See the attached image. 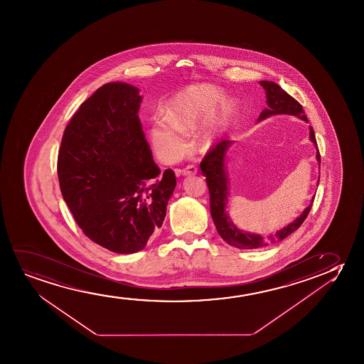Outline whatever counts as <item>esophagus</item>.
I'll return each mask as SVG.
<instances>
[{"mask_svg":"<svg viewBox=\"0 0 364 364\" xmlns=\"http://www.w3.org/2000/svg\"><path fill=\"white\" fill-rule=\"evenodd\" d=\"M198 173V168L194 166V165H188L186 168H184L183 170H180V174L183 175V176H188V175H195Z\"/></svg>","mask_w":364,"mask_h":364,"instance_id":"1","label":"esophagus"}]
</instances>
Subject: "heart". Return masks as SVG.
I'll return each mask as SVG.
<instances>
[{"mask_svg": "<svg viewBox=\"0 0 364 364\" xmlns=\"http://www.w3.org/2000/svg\"><path fill=\"white\" fill-rule=\"evenodd\" d=\"M223 100L224 93L211 85H191L175 95L165 107L166 118H158L150 125V140L158 158L165 163L176 159L184 150L180 133L195 129ZM231 117L232 105L229 103H224L219 110H215L200 129L199 144L203 148L214 144L220 133L229 124Z\"/></svg>", "mask_w": 364, "mask_h": 364, "instance_id": "1", "label": "heart"}]
</instances>
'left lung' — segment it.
Listing matches in <instances>:
<instances>
[{"mask_svg": "<svg viewBox=\"0 0 364 364\" xmlns=\"http://www.w3.org/2000/svg\"><path fill=\"white\" fill-rule=\"evenodd\" d=\"M259 85H262L264 90H266V98H267L266 103L269 107L261 112L259 120L266 119L271 115L289 114L296 115V117H299V119L307 122V117L304 114L302 105L292 98L287 92H284L279 85H276L274 82H269V80H261ZM309 139L317 148L316 135H314L312 127H309ZM231 144H232L231 140L219 141L209 150V153L205 155L204 159L200 163V169L206 178V183L209 188L210 211H211V216L214 220L218 232L228 244L237 247V249H259L262 246H267L269 244H274V242L286 239L289 235L299 229L306 220L309 210L314 204V198L312 199V203L304 210V213L299 215L297 219L287 226H284V229L276 231L274 235H269V237L239 229L232 223V220L226 210L228 196H229V180H228V174H226L225 161H226V153ZM316 158L321 164L318 148H317Z\"/></svg>", "mask_w": 364, "mask_h": 364, "instance_id": "8db88e82", "label": "left lung"}]
</instances>
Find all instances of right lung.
Segmentation results:
<instances>
[{"label":"right lung","mask_w":364,"mask_h":364,"mask_svg":"<svg viewBox=\"0 0 364 364\" xmlns=\"http://www.w3.org/2000/svg\"><path fill=\"white\" fill-rule=\"evenodd\" d=\"M134 85H102L80 105L60 141L63 199L87 237L117 254L144 249L159 229L176 185L155 164L138 117Z\"/></svg>","instance_id":"1"}]
</instances>
